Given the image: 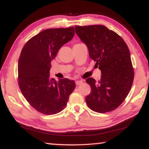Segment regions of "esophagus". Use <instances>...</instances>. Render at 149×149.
Returning a JSON list of instances; mask_svg holds the SVG:
<instances>
[{
	"mask_svg": "<svg viewBox=\"0 0 149 149\" xmlns=\"http://www.w3.org/2000/svg\"><path fill=\"white\" fill-rule=\"evenodd\" d=\"M82 84H83V81H81V80L76 81H75V84H76V85H79Z\"/></svg>",
	"mask_w": 149,
	"mask_h": 149,
	"instance_id": "1",
	"label": "esophagus"
}]
</instances>
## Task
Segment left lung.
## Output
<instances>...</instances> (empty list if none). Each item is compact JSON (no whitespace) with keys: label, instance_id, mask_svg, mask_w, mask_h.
<instances>
[{"label":"left lung","instance_id":"8db88e82","mask_svg":"<svg viewBox=\"0 0 149 149\" xmlns=\"http://www.w3.org/2000/svg\"><path fill=\"white\" fill-rule=\"evenodd\" d=\"M75 29L102 74L98 82L93 77L86 79L91 88L85 98L87 104L99 113L114 110L127 96L134 78L127 45L119 35L104 26H76Z\"/></svg>","mask_w":149,"mask_h":149}]
</instances>
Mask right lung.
Masks as SVG:
<instances>
[{
	"instance_id": "right-lung-1",
	"label": "right lung",
	"mask_w": 149,
	"mask_h": 149,
	"mask_svg": "<svg viewBox=\"0 0 149 149\" xmlns=\"http://www.w3.org/2000/svg\"><path fill=\"white\" fill-rule=\"evenodd\" d=\"M75 34L74 27L48 29L27 41L18 60V85L25 99L38 112L52 115L65 107L74 91V80L50 77V62Z\"/></svg>"
}]
</instances>
